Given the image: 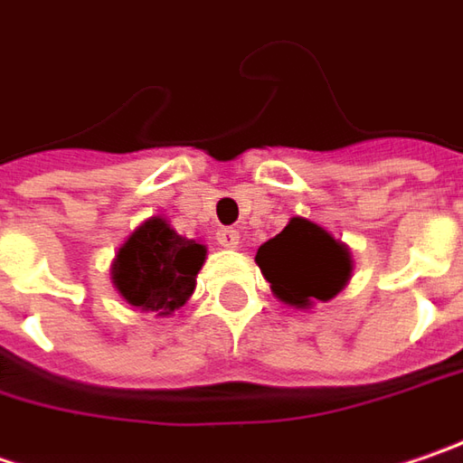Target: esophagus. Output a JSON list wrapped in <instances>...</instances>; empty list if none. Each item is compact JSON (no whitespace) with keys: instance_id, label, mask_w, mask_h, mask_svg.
<instances>
[{"instance_id":"obj_1","label":"esophagus","mask_w":463,"mask_h":463,"mask_svg":"<svg viewBox=\"0 0 463 463\" xmlns=\"http://www.w3.org/2000/svg\"><path fill=\"white\" fill-rule=\"evenodd\" d=\"M217 243H220L222 249H238L241 235H238V231H232V228H220V231H217Z\"/></svg>"}]
</instances>
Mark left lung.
I'll return each instance as SVG.
<instances>
[{
    "label": "left lung",
    "mask_w": 463,
    "mask_h": 463,
    "mask_svg": "<svg viewBox=\"0 0 463 463\" xmlns=\"http://www.w3.org/2000/svg\"><path fill=\"white\" fill-rule=\"evenodd\" d=\"M257 264L272 293L296 309L335 298L354 269L348 246L304 217H293L283 232L261 243Z\"/></svg>",
    "instance_id": "8db88e82"
}]
</instances>
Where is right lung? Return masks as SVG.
Segmentation results:
<instances>
[{"label":"right lung","mask_w":463,"mask_h":463,"mask_svg":"<svg viewBox=\"0 0 463 463\" xmlns=\"http://www.w3.org/2000/svg\"><path fill=\"white\" fill-rule=\"evenodd\" d=\"M204 259V243L177 235L162 217H151L120 246L112 283L130 307L167 317L191 298Z\"/></svg>","instance_id":"obj_1"}]
</instances>
